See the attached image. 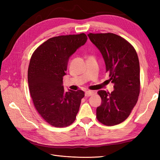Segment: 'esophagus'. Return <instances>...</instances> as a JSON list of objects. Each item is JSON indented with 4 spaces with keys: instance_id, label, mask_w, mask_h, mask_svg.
<instances>
[{
    "instance_id": "1",
    "label": "esophagus",
    "mask_w": 160,
    "mask_h": 160,
    "mask_svg": "<svg viewBox=\"0 0 160 160\" xmlns=\"http://www.w3.org/2000/svg\"><path fill=\"white\" fill-rule=\"evenodd\" d=\"M93 94H94V92H93V91H87L86 92H85V96H86V97H89V96H93Z\"/></svg>"
}]
</instances>
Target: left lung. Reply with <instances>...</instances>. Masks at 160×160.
<instances>
[{
    "label": "left lung",
    "mask_w": 160,
    "mask_h": 160,
    "mask_svg": "<svg viewBox=\"0 0 160 160\" xmlns=\"http://www.w3.org/2000/svg\"><path fill=\"white\" fill-rule=\"evenodd\" d=\"M99 49L109 72V80L114 84L111 93L98 92L102 103L96 109L97 119L106 126L124 122L136 104L140 90V63L136 51L121 36L112 33L88 34Z\"/></svg>",
    "instance_id": "obj_1"
}]
</instances>
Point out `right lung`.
Segmentation results:
<instances>
[{
	"mask_svg": "<svg viewBox=\"0 0 160 160\" xmlns=\"http://www.w3.org/2000/svg\"><path fill=\"white\" fill-rule=\"evenodd\" d=\"M87 40L84 33L56 36L43 42L32 56L28 68L30 95L40 116L53 127H68L76 118L84 93L65 92L62 79L70 56Z\"/></svg>",
	"mask_w": 160,
	"mask_h": 160,
	"instance_id": "right-lung-1",
	"label": "right lung"
}]
</instances>
